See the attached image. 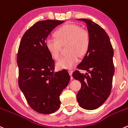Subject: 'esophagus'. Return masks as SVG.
Here are the masks:
<instances>
[{"label": "esophagus", "mask_w": 128, "mask_h": 128, "mask_svg": "<svg viewBox=\"0 0 128 128\" xmlns=\"http://www.w3.org/2000/svg\"><path fill=\"white\" fill-rule=\"evenodd\" d=\"M72 72H73L72 70H69V74H70V76H72ZM71 79H72V77H71Z\"/></svg>", "instance_id": "esophagus-1"}]
</instances>
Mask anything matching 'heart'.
Wrapping results in <instances>:
<instances>
[{
    "mask_svg": "<svg viewBox=\"0 0 128 128\" xmlns=\"http://www.w3.org/2000/svg\"><path fill=\"white\" fill-rule=\"evenodd\" d=\"M56 38H48L46 46L53 58H59L62 46L67 45L69 54L61 57L56 63L59 69H71L78 62V55L86 53L89 46V35L88 31L72 24H66L56 32Z\"/></svg>",
    "mask_w": 128,
    "mask_h": 128,
    "instance_id": "1",
    "label": "heart"
}]
</instances>
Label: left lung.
Wrapping results in <instances>:
<instances>
[{
	"label": "left lung",
	"instance_id": "8db88e82",
	"mask_svg": "<svg viewBox=\"0 0 128 128\" xmlns=\"http://www.w3.org/2000/svg\"><path fill=\"white\" fill-rule=\"evenodd\" d=\"M86 24L89 46L85 56L77 68L89 74L76 70L73 78L81 83L77 94L79 106L87 110L100 108L110 95L114 74L112 58L114 51L110 38L104 30L87 18H78Z\"/></svg>",
	"mask_w": 128,
	"mask_h": 128
}]
</instances>
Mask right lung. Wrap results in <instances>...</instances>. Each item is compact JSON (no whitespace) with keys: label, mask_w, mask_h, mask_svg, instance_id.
Instances as JSON below:
<instances>
[{"label":"right lung","mask_w":128,"mask_h":128,"mask_svg":"<svg viewBox=\"0 0 128 128\" xmlns=\"http://www.w3.org/2000/svg\"><path fill=\"white\" fill-rule=\"evenodd\" d=\"M64 22L39 21L26 31L20 42L18 86L29 106L40 114H52L59 108V96L70 79L68 70L54 71V60L46 46L49 34Z\"/></svg>","instance_id":"1"}]
</instances>
